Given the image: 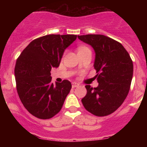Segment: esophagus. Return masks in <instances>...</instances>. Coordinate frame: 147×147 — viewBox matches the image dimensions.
I'll list each match as a JSON object with an SVG mask.
<instances>
[{
  "instance_id": "1",
  "label": "esophagus",
  "mask_w": 147,
  "mask_h": 147,
  "mask_svg": "<svg viewBox=\"0 0 147 147\" xmlns=\"http://www.w3.org/2000/svg\"><path fill=\"white\" fill-rule=\"evenodd\" d=\"M78 85H78V83H76V82H72V84H71V86H72V88L78 87Z\"/></svg>"
}]
</instances>
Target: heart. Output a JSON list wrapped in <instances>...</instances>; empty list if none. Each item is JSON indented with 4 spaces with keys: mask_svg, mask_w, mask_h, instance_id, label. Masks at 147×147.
I'll return each mask as SVG.
<instances>
[{
    "mask_svg": "<svg viewBox=\"0 0 147 147\" xmlns=\"http://www.w3.org/2000/svg\"><path fill=\"white\" fill-rule=\"evenodd\" d=\"M81 48H84V47H81ZM81 48H79V49H81Z\"/></svg>",
    "mask_w": 147,
    "mask_h": 147,
    "instance_id": "b5f03b06",
    "label": "heart"
}]
</instances>
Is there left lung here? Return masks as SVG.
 <instances>
[{
    "mask_svg": "<svg viewBox=\"0 0 147 147\" xmlns=\"http://www.w3.org/2000/svg\"><path fill=\"white\" fill-rule=\"evenodd\" d=\"M95 53L98 87L86 85L87 94L82 99L88 111L98 117L114 112L127 98L133 78L134 65L129 53L116 40L100 34L78 36Z\"/></svg>",
    "mask_w": 147,
    "mask_h": 147,
    "instance_id": "8db88e82",
    "label": "left lung"
}]
</instances>
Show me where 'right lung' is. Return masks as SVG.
<instances>
[{"instance_id":"right-lung-1","label":"right lung","mask_w":147,"mask_h":147,"mask_svg":"<svg viewBox=\"0 0 147 147\" xmlns=\"http://www.w3.org/2000/svg\"><path fill=\"white\" fill-rule=\"evenodd\" d=\"M72 34H50L33 40L24 49L15 65L20 99L27 111L40 119L58 114L71 88V82H52L51 69L58 68L66 48L76 40Z\"/></svg>"}]
</instances>
